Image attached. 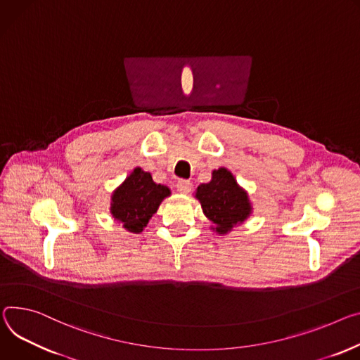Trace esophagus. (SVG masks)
<instances>
[{
	"instance_id": "34e87169",
	"label": "esophagus",
	"mask_w": 360,
	"mask_h": 360,
	"mask_svg": "<svg viewBox=\"0 0 360 360\" xmlns=\"http://www.w3.org/2000/svg\"><path fill=\"white\" fill-rule=\"evenodd\" d=\"M192 189V184L189 181H179L176 184V191L179 193H189Z\"/></svg>"
}]
</instances>
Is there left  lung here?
I'll return each mask as SVG.
<instances>
[{
    "label": "left lung",
    "instance_id": "left-lung-1",
    "mask_svg": "<svg viewBox=\"0 0 360 360\" xmlns=\"http://www.w3.org/2000/svg\"><path fill=\"white\" fill-rule=\"evenodd\" d=\"M193 197L200 201L204 215L212 222L211 230L218 236L230 234L252 214L248 192L224 167L214 169L211 181L198 185Z\"/></svg>",
    "mask_w": 360,
    "mask_h": 360
}]
</instances>
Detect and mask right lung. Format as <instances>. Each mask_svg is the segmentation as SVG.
<instances>
[{"instance_id":"1","label":"right lung","mask_w":360,"mask_h":360,"mask_svg":"<svg viewBox=\"0 0 360 360\" xmlns=\"http://www.w3.org/2000/svg\"><path fill=\"white\" fill-rule=\"evenodd\" d=\"M171 195L167 185L156 184L150 172L135 168L112 192L110 214L127 233L141 234L162 201Z\"/></svg>"}]
</instances>
